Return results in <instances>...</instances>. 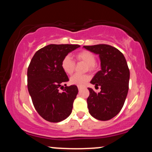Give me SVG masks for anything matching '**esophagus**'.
Instances as JSON below:
<instances>
[{"instance_id":"1","label":"esophagus","mask_w":152,"mask_h":152,"mask_svg":"<svg viewBox=\"0 0 152 152\" xmlns=\"http://www.w3.org/2000/svg\"><path fill=\"white\" fill-rule=\"evenodd\" d=\"M78 90L79 91H81V89H82V87H80V86H78Z\"/></svg>"}]
</instances>
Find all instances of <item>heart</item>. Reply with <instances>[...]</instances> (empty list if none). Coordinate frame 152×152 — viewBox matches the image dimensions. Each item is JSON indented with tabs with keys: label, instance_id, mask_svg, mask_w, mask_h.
Segmentation results:
<instances>
[{
	"label": "heart",
	"instance_id": "heart-1",
	"mask_svg": "<svg viewBox=\"0 0 152 152\" xmlns=\"http://www.w3.org/2000/svg\"><path fill=\"white\" fill-rule=\"evenodd\" d=\"M75 57L77 61H81L87 64V69H88V71H94L97 69L95 55L89 50H81L76 53ZM61 68L66 74L71 75L74 73L75 69V62L69 56H66L63 58L61 61ZM90 76L87 74H76L71 77L69 82L72 85L82 87L86 84L87 82L90 80Z\"/></svg>",
	"mask_w": 152,
	"mask_h": 152
}]
</instances>
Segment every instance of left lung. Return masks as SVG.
<instances>
[{"instance_id":"1","label":"left lung","mask_w":152,"mask_h":152,"mask_svg":"<svg viewBox=\"0 0 152 152\" xmlns=\"http://www.w3.org/2000/svg\"><path fill=\"white\" fill-rule=\"evenodd\" d=\"M83 48L98 54L102 69L91 81L96 88L101 87V91L96 94L88 88V112L96 119L107 121L116 116L124 104L129 91V69L124 56L114 47L98 44Z\"/></svg>"}]
</instances>
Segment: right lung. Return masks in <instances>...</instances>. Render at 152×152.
Here are the masks:
<instances>
[{"instance_id":"add662e5","label":"right lung","mask_w":152,"mask_h":152,"mask_svg":"<svg viewBox=\"0 0 152 152\" xmlns=\"http://www.w3.org/2000/svg\"><path fill=\"white\" fill-rule=\"evenodd\" d=\"M79 45L50 44L36 52L28 68V89L38 114L50 122L61 121L71 114L77 86H66L68 76L61 61ZM63 90L60 91V88Z\"/></svg>"}]
</instances>
